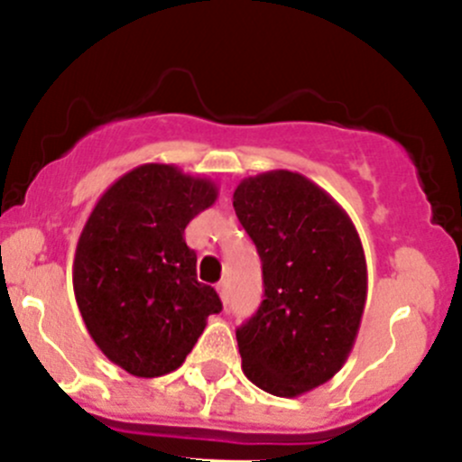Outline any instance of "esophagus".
<instances>
[{
    "label": "esophagus",
    "mask_w": 462,
    "mask_h": 462,
    "mask_svg": "<svg viewBox=\"0 0 462 462\" xmlns=\"http://www.w3.org/2000/svg\"><path fill=\"white\" fill-rule=\"evenodd\" d=\"M217 291H218V297H221L223 304H227V283L221 282V283H218V286H217Z\"/></svg>",
    "instance_id": "34e87169"
}]
</instances>
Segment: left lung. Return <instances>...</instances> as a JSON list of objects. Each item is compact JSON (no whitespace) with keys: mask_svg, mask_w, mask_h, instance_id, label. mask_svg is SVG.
Returning a JSON list of instances; mask_svg holds the SVG:
<instances>
[{"mask_svg":"<svg viewBox=\"0 0 462 462\" xmlns=\"http://www.w3.org/2000/svg\"><path fill=\"white\" fill-rule=\"evenodd\" d=\"M232 205L263 270L259 310L236 328L253 384L297 398L346 362L366 304V259L342 205L306 176L273 170L244 179Z\"/></svg>","mask_w":462,"mask_h":462,"instance_id":"1","label":"left lung"}]
</instances>
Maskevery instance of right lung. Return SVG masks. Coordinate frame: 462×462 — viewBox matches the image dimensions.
<instances>
[{
	"label": "right lung",
	"mask_w": 462,
	"mask_h": 462,
	"mask_svg": "<svg viewBox=\"0 0 462 462\" xmlns=\"http://www.w3.org/2000/svg\"><path fill=\"white\" fill-rule=\"evenodd\" d=\"M209 179L147 162L120 176L88 214L73 292L96 346L138 377L171 374L223 309L197 279L185 227L217 201Z\"/></svg>",
	"instance_id": "add662e5"
}]
</instances>
